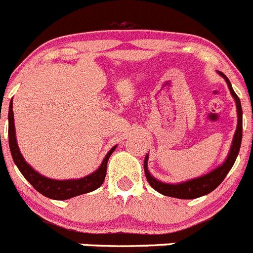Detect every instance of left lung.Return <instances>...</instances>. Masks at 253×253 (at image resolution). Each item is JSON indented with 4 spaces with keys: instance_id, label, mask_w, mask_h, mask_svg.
Returning <instances> with one entry per match:
<instances>
[{
    "instance_id": "1",
    "label": "left lung",
    "mask_w": 253,
    "mask_h": 253,
    "mask_svg": "<svg viewBox=\"0 0 253 253\" xmlns=\"http://www.w3.org/2000/svg\"><path fill=\"white\" fill-rule=\"evenodd\" d=\"M217 74L220 77H222L226 82L227 86H229L230 92H231L232 97H234L235 102H236V110H237V127L236 131H235L234 138H232L231 147H230L229 154H227L226 159L220 164L219 167H216L215 169H212L209 173L204 174L202 176H198L194 179H189V180L181 181V183L171 184V183H164V181L158 180V179L154 178L148 170V154H146V158H144V174H146V178L148 180L149 185L157 190L161 194L166 195V197H171V198H178V199H195V198H200L203 195H207L209 193H211L214 189H216L217 186L221 184V181L224 180L225 176L227 175V173L230 171V169L234 166L235 161H236L237 156H239L240 147H241V141H242V107L241 102H240L239 96L236 95V92L234 91L231 86V83L227 79V77L225 74H222L221 72H217Z\"/></svg>"
}]
</instances>
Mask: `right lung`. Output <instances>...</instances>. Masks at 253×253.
I'll list each match as a JSON object with an SVG mask.
<instances>
[{
  "instance_id": "obj_1",
  "label": "right lung",
  "mask_w": 253,
  "mask_h": 253,
  "mask_svg": "<svg viewBox=\"0 0 253 253\" xmlns=\"http://www.w3.org/2000/svg\"><path fill=\"white\" fill-rule=\"evenodd\" d=\"M12 107L13 106H12L11 100L8 111V144L9 149H11L12 158H13L14 164L19 169V171L23 174L24 178L32 184V186L36 189L37 192H39L42 195L49 198V199L67 200L70 199V198L78 197V195L85 194V193H90L101 186V184L105 180V176H106L107 161H109L112 152L116 149L117 144L112 147L109 151V153L105 156L101 166L96 170L92 171L91 174H89V175L83 176V178L79 179H65V180H56V179L46 178V176L38 173L36 169L32 168V166L27 163L26 159L22 156L21 151H19L18 144H17L14 117Z\"/></svg>"
}]
</instances>
